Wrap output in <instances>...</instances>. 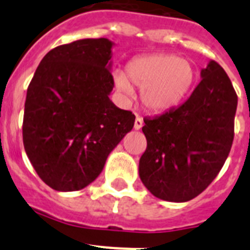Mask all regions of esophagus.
I'll return each mask as SVG.
<instances>
[{"instance_id":"34e87169","label":"esophagus","mask_w":250,"mask_h":250,"mask_svg":"<svg viewBox=\"0 0 250 250\" xmlns=\"http://www.w3.org/2000/svg\"><path fill=\"white\" fill-rule=\"evenodd\" d=\"M143 127V119L140 116H136L135 123H134V129L135 130H140Z\"/></svg>"}]
</instances>
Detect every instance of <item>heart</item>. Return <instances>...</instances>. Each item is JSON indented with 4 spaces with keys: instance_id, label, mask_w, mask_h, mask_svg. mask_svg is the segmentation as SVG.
Wrapping results in <instances>:
<instances>
[{
    "instance_id": "b5f03b06",
    "label": "heart",
    "mask_w": 250,
    "mask_h": 250,
    "mask_svg": "<svg viewBox=\"0 0 250 250\" xmlns=\"http://www.w3.org/2000/svg\"><path fill=\"white\" fill-rule=\"evenodd\" d=\"M193 63L173 54H150L134 57L125 72H114L115 87L124 98L132 95V83L140 89L145 110L161 114L174 109L189 96L195 83Z\"/></svg>"
}]
</instances>
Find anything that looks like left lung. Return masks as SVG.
Returning a JSON list of instances; mask_svg holds the SVG:
<instances>
[{
    "instance_id": "1",
    "label": "left lung",
    "mask_w": 250,
    "mask_h": 250,
    "mask_svg": "<svg viewBox=\"0 0 250 250\" xmlns=\"http://www.w3.org/2000/svg\"><path fill=\"white\" fill-rule=\"evenodd\" d=\"M184 104L144 119L147 141L139 176L161 200L184 203L205 190L228 158L238 98L219 63L209 61Z\"/></svg>"
}]
</instances>
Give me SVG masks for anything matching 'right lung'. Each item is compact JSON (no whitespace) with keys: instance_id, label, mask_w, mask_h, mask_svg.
<instances>
[{"instance_id":"add662e5","label":"right lung","mask_w":250,"mask_h":250,"mask_svg":"<svg viewBox=\"0 0 250 250\" xmlns=\"http://www.w3.org/2000/svg\"><path fill=\"white\" fill-rule=\"evenodd\" d=\"M77 40L45 55L27 89L23 146L36 173L57 191L83 189L100 175L135 116L110 100L112 47Z\"/></svg>"}]
</instances>
